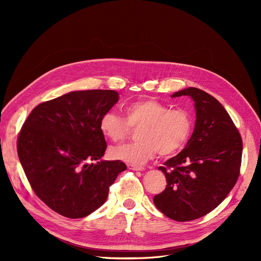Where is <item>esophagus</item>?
I'll list each match as a JSON object with an SVG mask.
<instances>
[{
	"label": "esophagus",
	"instance_id": "34e87169",
	"mask_svg": "<svg viewBox=\"0 0 261 261\" xmlns=\"http://www.w3.org/2000/svg\"><path fill=\"white\" fill-rule=\"evenodd\" d=\"M127 168L133 171H144L145 168L141 165H135V164H127Z\"/></svg>",
	"mask_w": 261,
	"mask_h": 261
}]
</instances>
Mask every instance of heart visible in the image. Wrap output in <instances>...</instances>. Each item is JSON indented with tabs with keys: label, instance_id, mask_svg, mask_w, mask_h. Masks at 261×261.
Listing matches in <instances>:
<instances>
[{
	"label": "heart",
	"instance_id": "obj_1",
	"mask_svg": "<svg viewBox=\"0 0 261 261\" xmlns=\"http://www.w3.org/2000/svg\"><path fill=\"white\" fill-rule=\"evenodd\" d=\"M126 118L108 111L100 118V129L110 140L121 141L129 127L139 126L135 143L110 150L113 159L143 164L156 152L162 156L177 153L188 143L193 132V117L184 109L171 110L162 102L146 99L132 102L124 109Z\"/></svg>",
	"mask_w": 261,
	"mask_h": 261
}]
</instances>
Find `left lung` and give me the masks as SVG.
I'll return each mask as SVG.
<instances>
[{"label":"left lung","mask_w":261,"mask_h":261,"mask_svg":"<svg viewBox=\"0 0 261 261\" xmlns=\"http://www.w3.org/2000/svg\"><path fill=\"white\" fill-rule=\"evenodd\" d=\"M194 101V132L181 151L160 167L167 187L153 197L168 218L185 222L206 216L232 191L240 175L243 143L224 107L211 94L189 87L172 94Z\"/></svg>","instance_id":"left-lung-1"}]
</instances>
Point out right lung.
<instances>
[{
	"mask_svg": "<svg viewBox=\"0 0 261 261\" xmlns=\"http://www.w3.org/2000/svg\"><path fill=\"white\" fill-rule=\"evenodd\" d=\"M118 98L114 90L72 91L37 106L22 125L17 152L23 172L39 198L62 216L96 211L126 170L120 160L101 159L107 143L100 118Z\"/></svg>",
	"mask_w": 261,
	"mask_h": 261,
	"instance_id": "1",
	"label": "right lung"
}]
</instances>
